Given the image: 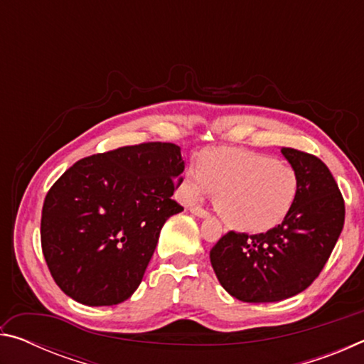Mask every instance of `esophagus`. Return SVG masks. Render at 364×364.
<instances>
[{
  "label": "esophagus",
  "instance_id": "34e87169",
  "mask_svg": "<svg viewBox=\"0 0 364 364\" xmlns=\"http://www.w3.org/2000/svg\"><path fill=\"white\" fill-rule=\"evenodd\" d=\"M191 213L196 215V217H199V218H208V217H210V213H208L207 210H204V208H202V207H191Z\"/></svg>",
  "mask_w": 364,
  "mask_h": 364
}]
</instances>
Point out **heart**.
<instances>
[{
	"mask_svg": "<svg viewBox=\"0 0 364 364\" xmlns=\"http://www.w3.org/2000/svg\"><path fill=\"white\" fill-rule=\"evenodd\" d=\"M299 175L268 154L217 149L204 154L183 176L181 197L196 202L212 193L225 223L239 232L273 230L291 213L299 196Z\"/></svg>",
	"mask_w": 364,
	"mask_h": 364,
	"instance_id": "b5f03b06",
	"label": "heart"
}]
</instances>
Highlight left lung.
I'll return each instance as SVG.
<instances>
[{
    "instance_id": "left-lung-1",
    "label": "left lung",
    "mask_w": 364,
    "mask_h": 364,
    "mask_svg": "<svg viewBox=\"0 0 364 364\" xmlns=\"http://www.w3.org/2000/svg\"><path fill=\"white\" fill-rule=\"evenodd\" d=\"M299 175V196L291 213L262 234L230 231L210 250L220 284L249 304L279 301L311 284L341 236L345 205L329 168L311 154L281 147Z\"/></svg>"
}]
</instances>
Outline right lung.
<instances>
[{
	"mask_svg": "<svg viewBox=\"0 0 364 364\" xmlns=\"http://www.w3.org/2000/svg\"><path fill=\"white\" fill-rule=\"evenodd\" d=\"M180 146L146 143L78 160L54 183L41 213L43 255L65 295L117 305L143 281L159 234L183 207Z\"/></svg>",
	"mask_w": 364,
	"mask_h": 364,
	"instance_id": "add662e5",
	"label": "right lung"
}]
</instances>
